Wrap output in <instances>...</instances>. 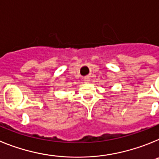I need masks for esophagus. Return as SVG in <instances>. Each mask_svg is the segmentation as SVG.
I'll return each instance as SVG.
<instances>
[{
  "mask_svg": "<svg viewBox=\"0 0 159 159\" xmlns=\"http://www.w3.org/2000/svg\"><path fill=\"white\" fill-rule=\"evenodd\" d=\"M90 80H91V79H90L89 76H87V77H85V78H84V81H85L86 83L90 82Z\"/></svg>",
  "mask_w": 159,
  "mask_h": 159,
  "instance_id": "1",
  "label": "esophagus"
}]
</instances>
